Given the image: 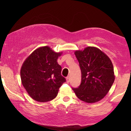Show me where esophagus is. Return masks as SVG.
I'll use <instances>...</instances> for the list:
<instances>
[{
	"label": "esophagus",
	"mask_w": 131,
	"mask_h": 131,
	"mask_svg": "<svg viewBox=\"0 0 131 131\" xmlns=\"http://www.w3.org/2000/svg\"><path fill=\"white\" fill-rule=\"evenodd\" d=\"M70 76H67V82L68 83V82H70Z\"/></svg>",
	"instance_id": "34e87169"
}]
</instances>
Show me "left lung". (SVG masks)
I'll list each match as a JSON object with an SVG mask.
<instances>
[{
    "instance_id": "left-lung-1",
    "label": "left lung",
    "mask_w": 131,
    "mask_h": 131,
    "mask_svg": "<svg viewBox=\"0 0 131 131\" xmlns=\"http://www.w3.org/2000/svg\"><path fill=\"white\" fill-rule=\"evenodd\" d=\"M81 70V83L73 88L78 98L86 103H95L104 98L115 81L111 60L95 47L74 52Z\"/></svg>"
}]
</instances>
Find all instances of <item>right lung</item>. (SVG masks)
Instances as JSON below:
<instances>
[{
  "label": "right lung",
  "instance_id": "obj_1",
  "mask_svg": "<svg viewBox=\"0 0 131 131\" xmlns=\"http://www.w3.org/2000/svg\"><path fill=\"white\" fill-rule=\"evenodd\" d=\"M62 52H55L49 46L36 49L22 64V84L30 97L46 102L57 97L59 88L66 81L61 74V67L57 59Z\"/></svg>",
  "mask_w": 131,
  "mask_h": 131
}]
</instances>
